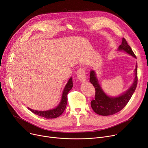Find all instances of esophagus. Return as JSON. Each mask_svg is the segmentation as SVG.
<instances>
[{"mask_svg": "<svg viewBox=\"0 0 148 148\" xmlns=\"http://www.w3.org/2000/svg\"><path fill=\"white\" fill-rule=\"evenodd\" d=\"M77 77L78 79L81 82H85L86 80V76H85V69L83 68H80L78 69L76 73Z\"/></svg>", "mask_w": 148, "mask_h": 148, "instance_id": "34e87169", "label": "esophagus"}]
</instances>
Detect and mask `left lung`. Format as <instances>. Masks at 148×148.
<instances>
[{"label": "left lung", "instance_id": "obj_1", "mask_svg": "<svg viewBox=\"0 0 148 148\" xmlns=\"http://www.w3.org/2000/svg\"><path fill=\"white\" fill-rule=\"evenodd\" d=\"M119 50H123L127 53L136 57L131 48L127 44L125 38L122 39L121 44L119 47ZM135 79L132 86L127 91L121 95L117 97H110L107 96L103 91L98 82L97 79L95 76V73L94 70L90 71L89 82H91L95 88V98L92 100L91 106L93 111L99 115H111L117 113L123 109L131 99L137 85V65L135 69Z\"/></svg>", "mask_w": 148, "mask_h": 148}]
</instances>
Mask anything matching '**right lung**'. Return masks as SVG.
Here are the masks:
<instances>
[{"label":"right lung","mask_w":148,"mask_h":148,"mask_svg":"<svg viewBox=\"0 0 148 148\" xmlns=\"http://www.w3.org/2000/svg\"><path fill=\"white\" fill-rule=\"evenodd\" d=\"M73 86V83L72 78H70L67 83L66 85L65 86V89L63 90L62 97L60 104L58 105V106H57L56 108L53 109V110L46 111H39L31 110V109L28 108V110H30L33 113L38 115V116H40L46 119H55L59 117L65 110L68 101V94L70 90L72 89Z\"/></svg>","instance_id":"right-lung-1"}]
</instances>
